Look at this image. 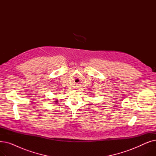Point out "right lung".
<instances>
[{
	"instance_id": "add662e5",
	"label": "right lung",
	"mask_w": 156,
	"mask_h": 156,
	"mask_svg": "<svg viewBox=\"0 0 156 156\" xmlns=\"http://www.w3.org/2000/svg\"><path fill=\"white\" fill-rule=\"evenodd\" d=\"M55 102H57V101H55Z\"/></svg>"
}]
</instances>
